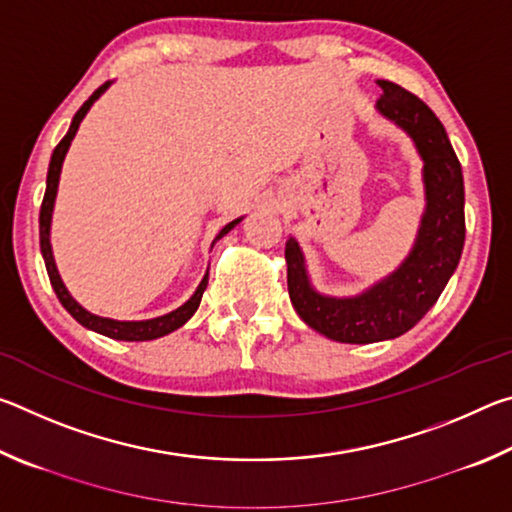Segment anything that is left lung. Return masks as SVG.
I'll list each match as a JSON object with an SVG mask.
<instances>
[{
	"mask_svg": "<svg viewBox=\"0 0 512 512\" xmlns=\"http://www.w3.org/2000/svg\"><path fill=\"white\" fill-rule=\"evenodd\" d=\"M377 83L384 90L377 110L411 135L424 160L427 210L409 257L359 296L329 298L311 287L298 241L291 237L284 248L293 309L309 327L339 343H377L409 332L436 305L465 244L463 171L445 126L409 90L391 81Z\"/></svg>",
	"mask_w": 512,
	"mask_h": 512,
	"instance_id": "obj_1",
	"label": "left lung"
}]
</instances>
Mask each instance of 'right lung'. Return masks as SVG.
<instances>
[{
	"label": "right lung",
	"mask_w": 512,
	"mask_h": 512,
	"mask_svg": "<svg viewBox=\"0 0 512 512\" xmlns=\"http://www.w3.org/2000/svg\"><path fill=\"white\" fill-rule=\"evenodd\" d=\"M108 83H103L99 90H94L92 97L83 103L76 112L74 119H72V126H69L67 135L63 140L58 142V146L51 153V162H49V171H47V189H45V198H42V207H40V250H42V257H45V266H47V273H49V282L51 287H54L56 296L60 300V305H63L69 314H72L76 320L83 327L92 329V332L108 336V339H117V341H153V339H160L164 334H171L173 329L183 327L189 318L194 316V311L201 305V298H203V291L207 289V277L210 273H205V277L198 284V289L194 291V296L189 298L183 307L173 309L171 314H164L158 318H151V320H112V318H101V316H94L90 311H85L79 302H76L72 296H69V291L65 289L63 280H60L58 275V268L54 262V253H51V244H49V228H51V212H54V201H56V192H58V180H60V169H63V160L67 155L69 144H72L76 131H79L83 117L88 115V110L94 101H97L103 92L108 90ZM241 219L230 221L225 228L216 235L214 241H219L221 237L228 235V232L235 228Z\"/></svg>",
	"instance_id": "obj_1"
}]
</instances>
